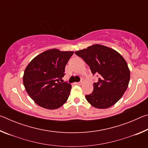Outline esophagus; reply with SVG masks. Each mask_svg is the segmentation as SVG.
Wrapping results in <instances>:
<instances>
[{
  "label": "esophagus",
  "instance_id": "1",
  "mask_svg": "<svg viewBox=\"0 0 148 148\" xmlns=\"http://www.w3.org/2000/svg\"><path fill=\"white\" fill-rule=\"evenodd\" d=\"M76 85H82V82H76V83H75Z\"/></svg>",
  "mask_w": 148,
  "mask_h": 148
}]
</instances>
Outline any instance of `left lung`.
Instances as JSON below:
<instances>
[{
  "instance_id": "left-lung-1",
  "label": "left lung",
  "mask_w": 148,
  "mask_h": 148,
  "mask_svg": "<svg viewBox=\"0 0 148 148\" xmlns=\"http://www.w3.org/2000/svg\"><path fill=\"white\" fill-rule=\"evenodd\" d=\"M89 65L92 74H99L93 84V91L86 95L91 106L106 109L115 104L123 95L130 80V71L118 52L108 47L94 44L75 52Z\"/></svg>"
}]
</instances>
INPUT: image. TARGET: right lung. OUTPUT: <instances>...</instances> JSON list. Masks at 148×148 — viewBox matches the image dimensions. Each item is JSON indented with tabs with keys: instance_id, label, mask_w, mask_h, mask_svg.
<instances>
[{
	"instance_id": "1",
	"label": "right lung",
	"mask_w": 148,
	"mask_h": 148,
	"mask_svg": "<svg viewBox=\"0 0 148 148\" xmlns=\"http://www.w3.org/2000/svg\"><path fill=\"white\" fill-rule=\"evenodd\" d=\"M73 53L74 51L49 49L35 57L27 65L23 77V85L30 97L38 106L55 110L66 102L72 86L60 81Z\"/></svg>"
}]
</instances>
